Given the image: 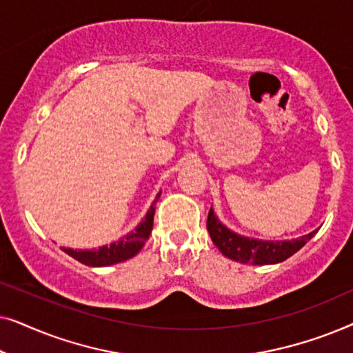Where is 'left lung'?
<instances>
[{
	"mask_svg": "<svg viewBox=\"0 0 353 353\" xmlns=\"http://www.w3.org/2000/svg\"><path fill=\"white\" fill-rule=\"evenodd\" d=\"M207 230H209L214 244L225 257L250 265H272L284 262V260L296 254L299 249H302L318 231L315 230L312 233L291 241H262L245 238V236H241L230 228H226L216 219L214 209L209 210Z\"/></svg>",
	"mask_w": 353,
	"mask_h": 353,
	"instance_id": "1",
	"label": "left lung"
}]
</instances>
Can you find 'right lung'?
I'll return each mask as SVG.
<instances>
[{
    "instance_id": "1",
    "label": "right lung",
    "mask_w": 353,
    "mask_h": 353,
    "mask_svg": "<svg viewBox=\"0 0 353 353\" xmlns=\"http://www.w3.org/2000/svg\"><path fill=\"white\" fill-rule=\"evenodd\" d=\"M159 197H161V192H159L156 201L152 202V205L149 207L148 214L141 220L137 228L130 231L127 236L120 238L115 243H110L108 245H103L99 249H91V250H83V249H69L62 248L65 254H69L70 257L79 260L80 263L88 265V267H108V265H114L119 262H125V260L132 259L137 255L144 243L149 239V234L152 231V223H154V212H156V204Z\"/></svg>"
}]
</instances>
